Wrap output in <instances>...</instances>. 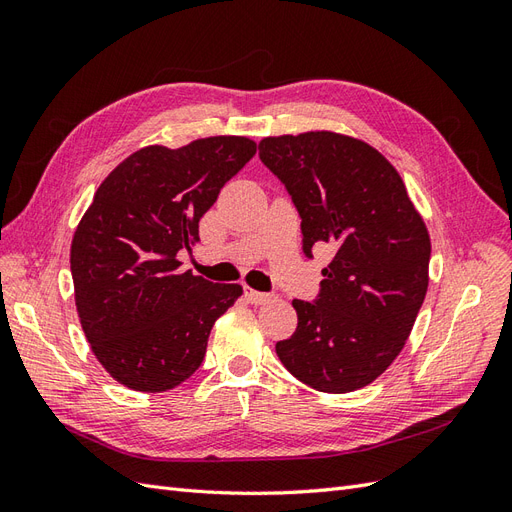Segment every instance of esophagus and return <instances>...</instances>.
Masks as SVG:
<instances>
[{"label":"esophagus","mask_w":512,"mask_h":512,"mask_svg":"<svg viewBox=\"0 0 512 512\" xmlns=\"http://www.w3.org/2000/svg\"><path fill=\"white\" fill-rule=\"evenodd\" d=\"M243 290H245V299L254 305H262V303H269L275 299V294H269V292H258V290H252L247 286Z\"/></svg>","instance_id":"34e87169"}]
</instances>
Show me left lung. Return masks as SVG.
I'll return each mask as SVG.
<instances>
[{
  "instance_id": "left-lung-1",
  "label": "left lung",
  "mask_w": 512,
  "mask_h": 512,
  "mask_svg": "<svg viewBox=\"0 0 512 512\" xmlns=\"http://www.w3.org/2000/svg\"><path fill=\"white\" fill-rule=\"evenodd\" d=\"M260 162L297 207L303 254L335 256L314 301L294 299L299 324L275 352L322 393L374 382L404 348L427 292L431 243L406 185L382 153L335 132L269 136Z\"/></svg>"
}]
</instances>
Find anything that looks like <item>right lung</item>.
<instances>
[{"instance_id":"right-lung-1","label":"right lung","mask_w":512,"mask_h":512,"mask_svg":"<svg viewBox=\"0 0 512 512\" xmlns=\"http://www.w3.org/2000/svg\"><path fill=\"white\" fill-rule=\"evenodd\" d=\"M254 153L245 136L138 149L102 181L76 228L70 271L83 331L128 389L160 393L188 380L215 320L243 294L239 284L179 271L177 254Z\"/></svg>"}]
</instances>
